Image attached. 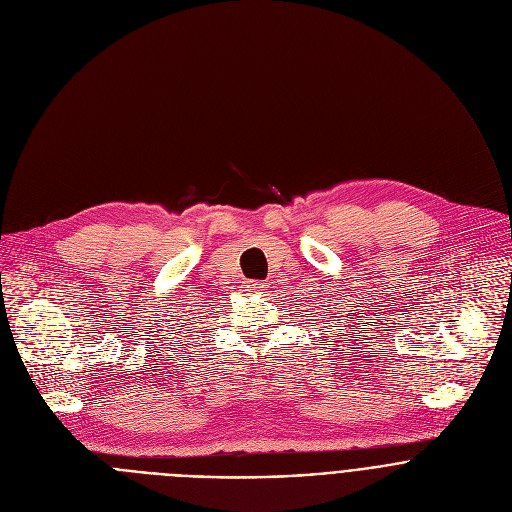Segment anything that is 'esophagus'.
Returning a JSON list of instances; mask_svg holds the SVG:
<instances>
[{"instance_id":"34e87169","label":"esophagus","mask_w":512,"mask_h":512,"mask_svg":"<svg viewBox=\"0 0 512 512\" xmlns=\"http://www.w3.org/2000/svg\"><path fill=\"white\" fill-rule=\"evenodd\" d=\"M247 287H251V285H247ZM253 287H255V289H261V287H265V283H261V281H257V283H253Z\"/></svg>"}]
</instances>
